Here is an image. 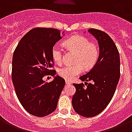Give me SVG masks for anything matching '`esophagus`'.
<instances>
[{"mask_svg":"<svg viewBox=\"0 0 132 132\" xmlns=\"http://www.w3.org/2000/svg\"><path fill=\"white\" fill-rule=\"evenodd\" d=\"M65 84H66V85H70L71 84V82L68 80H65Z\"/></svg>","mask_w":132,"mask_h":132,"instance_id":"34e87169","label":"esophagus"}]
</instances>
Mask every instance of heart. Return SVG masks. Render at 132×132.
<instances>
[{
  "mask_svg": "<svg viewBox=\"0 0 132 132\" xmlns=\"http://www.w3.org/2000/svg\"><path fill=\"white\" fill-rule=\"evenodd\" d=\"M65 46L70 50L76 52L74 65H67L58 70V74L67 80H71L86 69H90L95 65L99 57V49L97 45L90 43L85 37L74 36L65 42ZM52 57L56 63L60 64L63 59V50L59 44L52 48Z\"/></svg>",
  "mask_w": 132,
  "mask_h": 132,
  "instance_id": "b5f03b06",
  "label": "heart"
}]
</instances>
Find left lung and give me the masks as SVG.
Here are the masks:
<instances>
[{
	"label": "left lung",
	"instance_id": "1",
	"mask_svg": "<svg viewBox=\"0 0 132 132\" xmlns=\"http://www.w3.org/2000/svg\"><path fill=\"white\" fill-rule=\"evenodd\" d=\"M88 32L97 40L99 57L90 71L80 77L87 86L82 83L73 84L76 91L72 97L75 111L87 118L98 115L107 107L120 78L119 53L111 37L97 29L90 28Z\"/></svg>",
	"mask_w": 132,
	"mask_h": 132
}]
</instances>
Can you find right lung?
Returning <instances> with one entry per match:
<instances>
[{
  "label": "right lung",
  "mask_w": 132,
  "mask_h": 132,
  "mask_svg": "<svg viewBox=\"0 0 132 132\" xmlns=\"http://www.w3.org/2000/svg\"><path fill=\"white\" fill-rule=\"evenodd\" d=\"M62 35L64 32L61 34L55 28H33L21 39L13 52L12 81L17 97L24 109L35 117H46L55 110L65 86V80L59 76L50 82L43 80L46 75L56 74L50 69L54 63L52 48Z\"/></svg>",
  "instance_id": "1"
}]
</instances>
